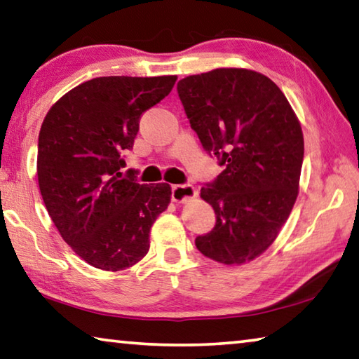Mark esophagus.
Listing matches in <instances>:
<instances>
[{"label": "esophagus", "mask_w": 359, "mask_h": 359, "mask_svg": "<svg viewBox=\"0 0 359 359\" xmlns=\"http://www.w3.org/2000/svg\"><path fill=\"white\" fill-rule=\"evenodd\" d=\"M198 196V190L191 185H174L171 198L177 204H184V202L191 201Z\"/></svg>", "instance_id": "obj_1"}]
</instances>
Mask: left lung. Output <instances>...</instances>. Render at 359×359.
I'll return each mask as SVG.
<instances>
[{"mask_svg": "<svg viewBox=\"0 0 359 359\" xmlns=\"http://www.w3.org/2000/svg\"><path fill=\"white\" fill-rule=\"evenodd\" d=\"M177 93L202 146L226 166L201 188L217 224L196 248L224 265L251 262L275 242L298 196L304 155L298 117L269 76L248 69L190 75Z\"/></svg>", "mask_w": 359, "mask_h": 359, "instance_id": "1", "label": "left lung"}]
</instances>
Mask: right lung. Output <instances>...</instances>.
Returning <instances> with one entry per match:
<instances>
[{
	"mask_svg": "<svg viewBox=\"0 0 359 359\" xmlns=\"http://www.w3.org/2000/svg\"><path fill=\"white\" fill-rule=\"evenodd\" d=\"M175 75L99 76L64 94L39 133L37 180L64 242L105 271L146 256L151 229L171 202L168 184L123 179L121 158L133 147L146 109L171 93Z\"/></svg>",
	"mask_w": 359,
	"mask_h": 359,
	"instance_id": "add662e5",
	"label": "right lung"
}]
</instances>
